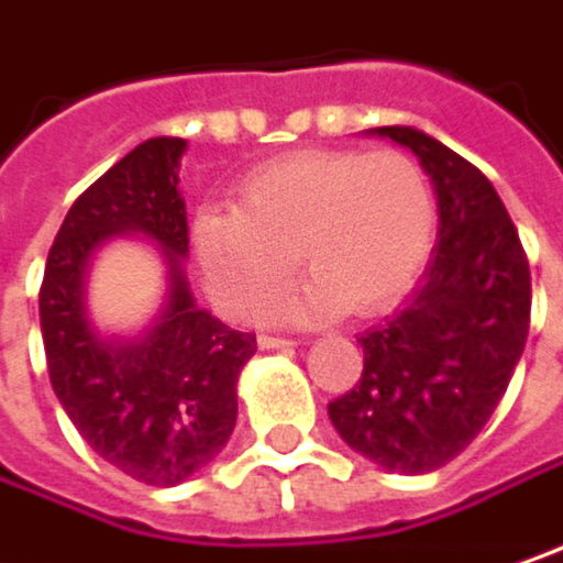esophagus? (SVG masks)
<instances>
[{
	"label": "esophagus",
	"instance_id": "34e87169",
	"mask_svg": "<svg viewBox=\"0 0 563 563\" xmlns=\"http://www.w3.org/2000/svg\"><path fill=\"white\" fill-rule=\"evenodd\" d=\"M257 344L264 350H277V347H292L296 341L292 338H283V334H257Z\"/></svg>",
	"mask_w": 563,
	"mask_h": 563
}]
</instances>
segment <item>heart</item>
I'll list each match as a JSON object with an SVG mask.
<instances>
[{"label": "heart", "mask_w": 563, "mask_h": 563, "mask_svg": "<svg viewBox=\"0 0 563 563\" xmlns=\"http://www.w3.org/2000/svg\"><path fill=\"white\" fill-rule=\"evenodd\" d=\"M437 235V197L405 152L302 150L239 181L235 207H203L190 242L216 309L257 314L296 271L309 283L274 306L296 321L350 309L379 314L420 277Z\"/></svg>", "instance_id": "heart-1"}]
</instances>
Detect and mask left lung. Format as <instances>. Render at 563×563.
<instances>
[{
	"instance_id": "obj_1",
	"label": "left lung",
	"mask_w": 563,
	"mask_h": 563,
	"mask_svg": "<svg viewBox=\"0 0 563 563\" xmlns=\"http://www.w3.org/2000/svg\"><path fill=\"white\" fill-rule=\"evenodd\" d=\"M420 158L440 242L420 286L363 338V376L328 405L341 440L379 468L437 472L500 405L529 338L532 277L504 200L459 152L413 126H379Z\"/></svg>"
}]
</instances>
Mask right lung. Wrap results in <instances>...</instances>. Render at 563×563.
Returning a JSON list of instances; mask_svg holds the SVG:
<instances>
[{
    "label": "right lung",
    "mask_w": 563,
    "mask_h": 563,
    "mask_svg": "<svg viewBox=\"0 0 563 563\" xmlns=\"http://www.w3.org/2000/svg\"><path fill=\"white\" fill-rule=\"evenodd\" d=\"M187 143L155 136L123 155L69 207L41 283L51 385L82 440L123 475L175 487L213 462L239 417V376L257 350L200 309L184 277L187 210L178 162ZM140 231L163 249L169 296L140 342H108L84 312L90 254Z\"/></svg>",
    "instance_id": "right-lung-1"
}]
</instances>
